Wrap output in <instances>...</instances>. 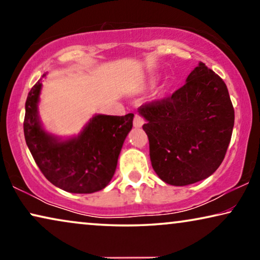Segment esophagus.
<instances>
[{"mask_svg": "<svg viewBox=\"0 0 260 260\" xmlns=\"http://www.w3.org/2000/svg\"><path fill=\"white\" fill-rule=\"evenodd\" d=\"M144 124V119L143 117H141L140 115H135L134 118V126L135 127H141Z\"/></svg>", "mask_w": 260, "mask_h": 260, "instance_id": "esophagus-1", "label": "esophagus"}]
</instances>
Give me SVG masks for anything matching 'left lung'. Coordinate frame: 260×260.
<instances>
[{
    "label": "left lung",
    "instance_id": "8db88e82",
    "mask_svg": "<svg viewBox=\"0 0 260 260\" xmlns=\"http://www.w3.org/2000/svg\"><path fill=\"white\" fill-rule=\"evenodd\" d=\"M150 161L159 179L187 186L211 176L225 158L234 125L226 84L200 62L168 98L140 106Z\"/></svg>",
    "mask_w": 260,
    "mask_h": 260
}]
</instances>
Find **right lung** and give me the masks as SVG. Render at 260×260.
<instances>
[{
  "label": "right lung",
  "mask_w": 260,
  "mask_h": 260,
  "mask_svg": "<svg viewBox=\"0 0 260 260\" xmlns=\"http://www.w3.org/2000/svg\"><path fill=\"white\" fill-rule=\"evenodd\" d=\"M40 80L28 93L23 122L24 138L35 163L60 189L77 194L102 190L115 174L119 152L133 127L134 113L95 115L77 137L61 141L45 131L39 120Z\"/></svg>",
  "instance_id": "add662e5"
}]
</instances>
